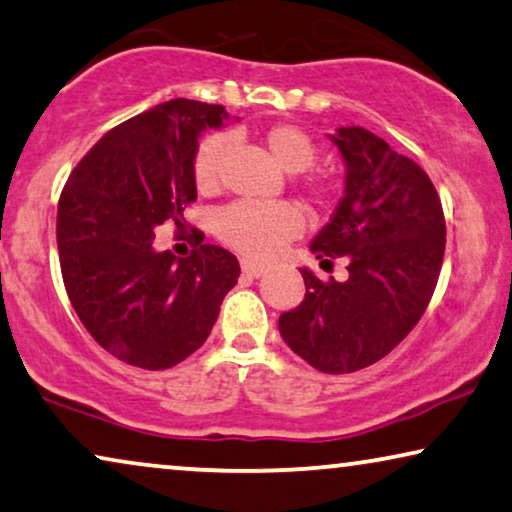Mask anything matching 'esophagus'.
Segmentation results:
<instances>
[{
  "label": "esophagus",
  "instance_id": "esophagus-1",
  "mask_svg": "<svg viewBox=\"0 0 512 512\" xmlns=\"http://www.w3.org/2000/svg\"><path fill=\"white\" fill-rule=\"evenodd\" d=\"M242 272L249 274V277H261V274L268 272V265L258 263V261H242Z\"/></svg>",
  "mask_w": 512,
  "mask_h": 512
}]
</instances>
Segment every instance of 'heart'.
<instances>
[{
	"label": "heart",
	"mask_w": 512,
	"mask_h": 512,
	"mask_svg": "<svg viewBox=\"0 0 512 512\" xmlns=\"http://www.w3.org/2000/svg\"><path fill=\"white\" fill-rule=\"evenodd\" d=\"M263 145L277 164L288 173H305L316 161V145L295 124H272L263 131ZM233 138L228 133H212L201 140L194 154V184L201 194H214L224 180V166L231 154ZM311 198L323 201L330 196V184L307 182ZM302 212L291 203L238 201L217 214V235L228 247L244 256L263 258L277 251L286 240L302 231Z\"/></svg>",
	"instance_id": "heart-1"
}]
</instances>
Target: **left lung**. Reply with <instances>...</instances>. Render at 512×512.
Segmentation results:
<instances>
[{
    "label": "left lung",
    "mask_w": 512,
    "mask_h": 512,
    "mask_svg": "<svg viewBox=\"0 0 512 512\" xmlns=\"http://www.w3.org/2000/svg\"><path fill=\"white\" fill-rule=\"evenodd\" d=\"M332 143L346 164L335 214L311 240L321 263L346 258V281L302 268L305 300L279 316L291 351L325 374H351L388 355L420 321L439 281L446 219L425 170L362 127Z\"/></svg>",
    "instance_id": "left-lung-1"
}]
</instances>
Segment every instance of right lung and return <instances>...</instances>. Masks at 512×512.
Masks as SVG:
<instances>
[{
  "instance_id": "right-lung-1",
  "label": "right lung",
  "mask_w": 512,
  "mask_h": 512,
  "mask_svg": "<svg viewBox=\"0 0 512 512\" xmlns=\"http://www.w3.org/2000/svg\"><path fill=\"white\" fill-rule=\"evenodd\" d=\"M228 120L224 106L173 99L110 129L71 170L57 205L66 293L87 332L140 369H168L210 335L238 284L231 251L203 244L187 258L154 249V228L182 226L196 201L198 136Z\"/></svg>"
}]
</instances>
